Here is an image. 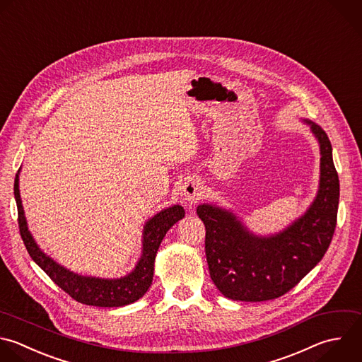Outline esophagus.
Masks as SVG:
<instances>
[{"instance_id":"obj_1","label":"esophagus","mask_w":362,"mask_h":362,"mask_svg":"<svg viewBox=\"0 0 362 362\" xmlns=\"http://www.w3.org/2000/svg\"><path fill=\"white\" fill-rule=\"evenodd\" d=\"M181 194H182V198L185 202L195 204L202 195V188L197 181L189 180L187 182H184V185L181 188Z\"/></svg>"}]
</instances>
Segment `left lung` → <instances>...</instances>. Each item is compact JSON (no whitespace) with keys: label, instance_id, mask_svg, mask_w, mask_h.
I'll return each mask as SVG.
<instances>
[{"label":"left lung","instance_id":"left-lung-1","mask_svg":"<svg viewBox=\"0 0 362 362\" xmlns=\"http://www.w3.org/2000/svg\"><path fill=\"white\" fill-rule=\"evenodd\" d=\"M320 144V187L310 208L284 230L253 235L229 211L202 204L205 253L218 290L239 301H266L291 290L324 256L337 225L339 181L325 132L304 120Z\"/></svg>","mask_w":362,"mask_h":362}]
</instances>
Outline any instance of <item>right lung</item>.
I'll return each mask as SVG.
<instances>
[{
	"instance_id": "obj_1",
	"label": "right lung",
	"mask_w": 362,
	"mask_h": 362,
	"mask_svg": "<svg viewBox=\"0 0 362 362\" xmlns=\"http://www.w3.org/2000/svg\"><path fill=\"white\" fill-rule=\"evenodd\" d=\"M18 174L20 171L16 175L14 195L18 208V226L21 238L33 260L51 277L52 281H55V284H58L76 301L96 307L127 305L146 294L153 281L154 260L161 240L164 239L168 229L185 215V211L181 205L163 209L146 222L143 230V253L132 273L120 279L81 276L65 269L54 259L47 256L34 240L31 232L28 230L27 219L24 215Z\"/></svg>"
}]
</instances>
